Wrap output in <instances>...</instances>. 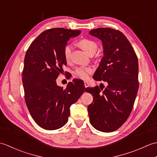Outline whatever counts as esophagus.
<instances>
[{
    "instance_id": "1",
    "label": "esophagus",
    "mask_w": 157,
    "mask_h": 157,
    "mask_svg": "<svg viewBox=\"0 0 157 157\" xmlns=\"http://www.w3.org/2000/svg\"><path fill=\"white\" fill-rule=\"evenodd\" d=\"M84 86L85 88H88L89 86V83L88 82H84Z\"/></svg>"
}]
</instances>
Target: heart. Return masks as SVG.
<instances>
[{
    "label": "heart",
    "instance_id": "heart-1",
    "mask_svg": "<svg viewBox=\"0 0 157 157\" xmlns=\"http://www.w3.org/2000/svg\"><path fill=\"white\" fill-rule=\"evenodd\" d=\"M79 47L87 52L88 55H94L98 49V44L95 41L88 38H84L78 42ZM72 52V46L71 44L67 45L64 48V57L67 61H69L71 59ZM93 71V69L91 67H79L76 68L74 71V75L79 78L83 79H87L89 75Z\"/></svg>",
    "mask_w": 157,
    "mask_h": 157
}]
</instances>
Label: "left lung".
<instances>
[{"instance_id":"left-lung-1","label":"left lung","mask_w":157,"mask_h":157,"mask_svg":"<svg viewBox=\"0 0 157 157\" xmlns=\"http://www.w3.org/2000/svg\"><path fill=\"white\" fill-rule=\"evenodd\" d=\"M89 34L102 41L104 55L93 78L108 84L102 92L98 86L86 88L94 96L88 106L90 121L98 131L114 132L125 122L134 106L139 87L138 57L121 32L100 28Z\"/></svg>"}]
</instances>
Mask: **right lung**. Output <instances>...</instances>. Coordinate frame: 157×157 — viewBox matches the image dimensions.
Returning <instances> with one entry per match:
<instances>
[{"label": "right lung", "mask_w": 157, "mask_h": 157, "mask_svg": "<svg viewBox=\"0 0 157 157\" xmlns=\"http://www.w3.org/2000/svg\"><path fill=\"white\" fill-rule=\"evenodd\" d=\"M80 33L61 28L47 29L26 52L22 73L25 101L33 119L44 129L64 126L70 106L86 90L78 79L69 82L65 90L56 82L63 66L67 65L63 52L67 41Z\"/></svg>", "instance_id": "add662e5"}]
</instances>
